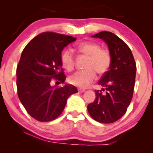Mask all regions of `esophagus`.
<instances>
[{
  "label": "esophagus",
  "mask_w": 153,
  "mask_h": 153,
  "mask_svg": "<svg viewBox=\"0 0 153 153\" xmlns=\"http://www.w3.org/2000/svg\"><path fill=\"white\" fill-rule=\"evenodd\" d=\"M78 92H80V93H82V92H85V89H81V88H78Z\"/></svg>",
  "instance_id": "obj_1"
}]
</instances>
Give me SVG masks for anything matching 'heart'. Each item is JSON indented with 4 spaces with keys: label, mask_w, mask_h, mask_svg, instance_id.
Masks as SVG:
<instances>
[{
    "label": "heart",
    "mask_w": 153,
    "mask_h": 153,
    "mask_svg": "<svg viewBox=\"0 0 153 153\" xmlns=\"http://www.w3.org/2000/svg\"><path fill=\"white\" fill-rule=\"evenodd\" d=\"M77 49L80 53L88 56L85 65L86 69L73 73L70 76L69 82L79 88H86L96 78V72L99 75L106 73L111 65V57L106 50L101 49L99 45L91 42L78 44ZM61 62L66 70L73 71L75 67V57L73 52L70 50L63 51L61 54Z\"/></svg>",
    "instance_id": "1"
}]
</instances>
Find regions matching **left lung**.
<instances>
[{"label":"left lung","instance_id":"left-lung-1","mask_svg":"<svg viewBox=\"0 0 153 153\" xmlns=\"http://www.w3.org/2000/svg\"><path fill=\"white\" fill-rule=\"evenodd\" d=\"M93 37L102 39L108 45L111 57L109 70L99 81L101 90L96 91V99L88 105L94 120L110 124L122 118L129 106L135 83L136 63L128 45L117 35L101 31Z\"/></svg>","mask_w":153,"mask_h":153}]
</instances>
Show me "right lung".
I'll list each match as a JSON object with an SVG mask.
<instances>
[{"instance_id":"right-lung-1","label":"right lung","mask_w":153,"mask_h":153,"mask_svg":"<svg viewBox=\"0 0 153 153\" xmlns=\"http://www.w3.org/2000/svg\"><path fill=\"white\" fill-rule=\"evenodd\" d=\"M71 36L43 32L31 40L23 50L16 69L19 100L31 117L50 122L62 114L67 99L78 92L74 85L51 86L52 80L65 82L61 54L64 47L75 42Z\"/></svg>"}]
</instances>
